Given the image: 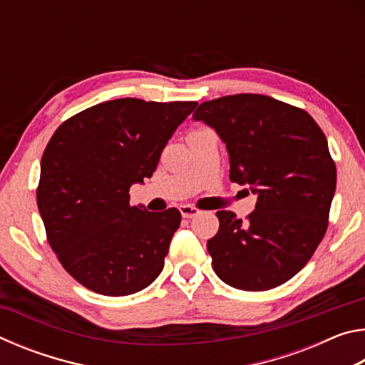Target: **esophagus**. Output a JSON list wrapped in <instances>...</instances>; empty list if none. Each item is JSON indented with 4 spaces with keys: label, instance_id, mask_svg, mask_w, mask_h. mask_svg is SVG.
<instances>
[{
    "label": "esophagus",
    "instance_id": "1",
    "mask_svg": "<svg viewBox=\"0 0 365 365\" xmlns=\"http://www.w3.org/2000/svg\"><path fill=\"white\" fill-rule=\"evenodd\" d=\"M180 212H182V215H183L185 219H193V217H196V215L200 214L201 211H200V209L193 207V206L183 205V206H180Z\"/></svg>",
    "mask_w": 365,
    "mask_h": 365
}]
</instances>
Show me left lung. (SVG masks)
<instances>
[{
  "label": "left lung",
  "instance_id": "1",
  "mask_svg": "<svg viewBox=\"0 0 365 365\" xmlns=\"http://www.w3.org/2000/svg\"><path fill=\"white\" fill-rule=\"evenodd\" d=\"M193 120L225 143L230 180L257 196L248 222L217 212L219 232L207 242L214 272L245 292L282 285L304 267L327 230L336 169L324 132L306 110L251 93L201 103Z\"/></svg>",
  "mask_w": 365,
  "mask_h": 365
}]
</instances>
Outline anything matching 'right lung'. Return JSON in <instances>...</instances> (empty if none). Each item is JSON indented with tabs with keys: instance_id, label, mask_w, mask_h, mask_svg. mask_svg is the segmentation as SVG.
<instances>
[{
	"instance_id": "1",
	"label": "right lung",
	"mask_w": 365,
	"mask_h": 365,
	"mask_svg": "<svg viewBox=\"0 0 365 365\" xmlns=\"http://www.w3.org/2000/svg\"><path fill=\"white\" fill-rule=\"evenodd\" d=\"M196 101L119 98L82 110L49 140L36 205L63 267L91 292L127 296L158 279L182 215L130 206V190Z\"/></svg>"
}]
</instances>
